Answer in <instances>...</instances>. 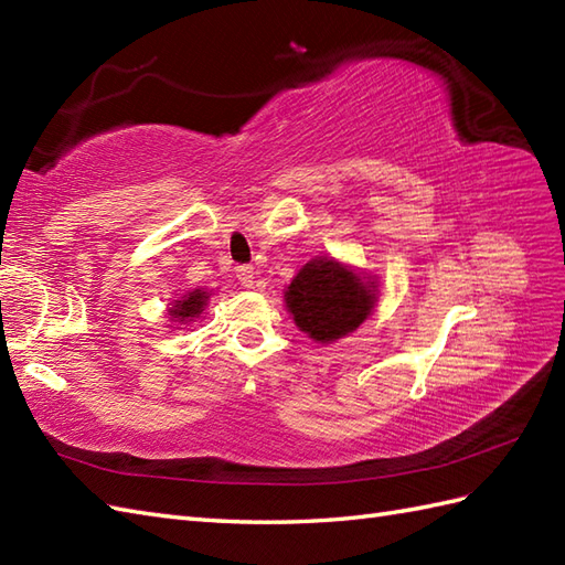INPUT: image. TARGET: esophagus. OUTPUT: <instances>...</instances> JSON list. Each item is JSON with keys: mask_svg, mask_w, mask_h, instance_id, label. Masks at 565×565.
I'll list each match as a JSON object with an SVG mask.
<instances>
[{"mask_svg": "<svg viewBox=\"0 0 565 565\" xmlns=\"http://www.w3.org/2000/svg\"><path fill=\"white\" fill-rule=\"evenodd\" d=\"M235 276L243 286H252L257 279V271H255V267H252V264H239V267H235Z\"/></svg>", "mask_w": 565, "mask_h": 565, "instance_id": "esophagus-1", "label": "esophagus"}]
</instances>
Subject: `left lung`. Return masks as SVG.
<instances>
[{
  "instance_id": "8db88e82",
  "label": "left lung",
  "mask_w": 565,
  "mask_h": 565,
  "mask_svg": "<svg viewBox=\"0 0 565 565\" xmlns=\"http://www.w3.org/2000/svg\"><path fill=\"white\" fill-rule=\"evenodd\" d=\"M296 326L316 342H334L356 330L376 303L374 281H364L334 259H313L284 294Z\"/></svg>"
}]
</instances>
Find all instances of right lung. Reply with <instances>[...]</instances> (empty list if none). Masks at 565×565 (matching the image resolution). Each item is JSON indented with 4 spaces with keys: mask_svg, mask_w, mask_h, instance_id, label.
I'll list each match as a JSON object with an SVG mask.
<instances>
[{
    "mask_svg": "<svg viewBox=\"0 0 565 565\" xmlns=\"http://www.w3.org/2000/svg\"><path fill=\"white\" fill-rule=\"evenodd\" d=\"M206 301H209V294L196 289V291L186 294L182 301H177L170 310V316L177 318V320H191V318H196L201 313L203 306H206Z\"/></svg>",
    "mask_w": 565,
    "mask_h": 565,
    "instance_id": "right-lung-1",
    "label": "right lung"
}]
</instances>
